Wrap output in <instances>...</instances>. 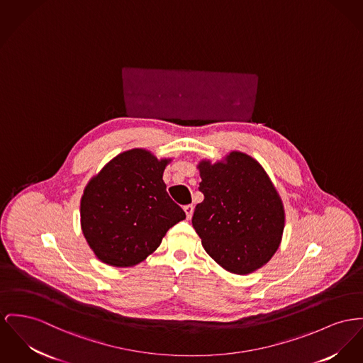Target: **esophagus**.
I'll list each match as a JSON object with an SVG mask.
<instances>
[{"label":"esophagus","instance_id":"obj_1","mask_svg":"<svg viewBox=\"0 0 363 363\" xmlns=\"http://www.w3.org/2000/svg\"><path fill=\"white\" fill-rule=\"evenodd\" d=\"M184 212H186V216H187V218H191L194 212L193 205H186V206H184Z\"/></svg>","mask_w":363,"mask_h":363}]
</instances>
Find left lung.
<instances>
[{
  "label": "left lung",
  "mask_w": 363,
  "mask_h": 363,
  "mask_svg": "<svg viewBox=\"0 0 363 363\" xmlns=\"http://www.w3.org/2000/svg\"><path fill=\"white\" fill-rule=\"evenodd\" d=\"M193 227L206 253L224 269L245 275L264 266L279 247L284 205L262 165L243 152L227 162L199 165Z\"/></svg>",
  "instance_id": "obj_1"
}]
</instances>
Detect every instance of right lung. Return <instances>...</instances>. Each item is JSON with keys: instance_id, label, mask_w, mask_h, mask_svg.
Segmentation results:
<instances>
[{"instance_id": "right-lung-1", "label": "right lung", "mask_w": 363, "mask_h": 363, "mask_svg": "<svg viewBox=\"0 0 363 363\" xmlns=\"http://www.w3.org/2000/svg\"><path fill=\"white\" fill-rule=\"evenodd\" d=\"M169 161L142 148L111 160L84 190L81 227L99 260L130 267L143 262L184 211L172 201L162 180Z\"/></svg>"}]
</instances>
